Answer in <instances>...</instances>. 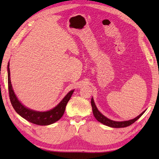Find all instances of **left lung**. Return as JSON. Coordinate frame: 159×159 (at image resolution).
Listing matches in <instances>:
<instances>
[{
  "label": "left lung",
  "mask_w": 159,
  "mask_h": 159,
  "mask_svg": "<svg viewBox=\"0 0 159 159\" xmlns=\"http://www.w3.org/2000/svg\"><path fill=\"white\" fill-rule=\"evenodd\" d=\"M91 104H92L93 116H94V117H95L96 119L99 122L103 124L104 125H106V126H107L112 127V128H124V127L130 126V125L133 124L134 121H136L138 119H139V118L145 113V111H146V110H145L139 115V116H138L137 117L134 118V119H133V120H130L128 121H113V120H111L109 119V118H107V117L104 116L103 114H102L100 112L98 109H97L95 102H94L93 97L92 98V100H91Z\"/></svg>",
  "instance_id": "8db88e82"
}]
</instances>
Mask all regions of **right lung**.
<instances>
[{"instance_id":"add662e5","label":"right lung","mask_w":159,"mask_h":159,"mask_svg":"<svg viewBox=\"0 0 159 159\" xmlns=\"http://www.w3.org/2000/svg\"><path fill=\"white\" fill-rule=\"evenodd\" d=\"M7 73L9 98L13 109H15L17 113L30 122L37 125H40V126H48V125L56 122L57 121L61 118L64 112H65L67 104L72 96L74 89L71 90L70 92L67 93L63 100L53 109L47 111H35L23 105L15 94L12 87L11 79H10L9 62L7 65Z\"/></svg>"}]
</instances>
